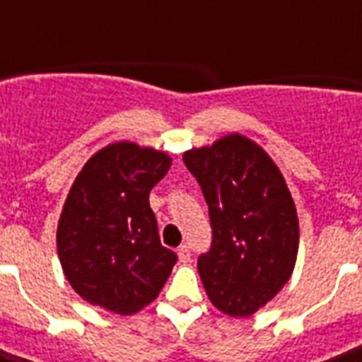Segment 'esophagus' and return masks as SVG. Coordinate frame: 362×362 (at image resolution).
<instances>
[{
	"mask_svg": "<svg viewBox=\"0 0 362 362\" xmlns=\"http://www.w3.org/2000/svg\"><path fill=\"white\" fill-rule=\"evenodd\" d=\"M178 259H180V263H187V261L192 259V250H189L187 244H182V246L178 247Z\"/></svg>",
	"mask_w": 362,
	"mask_h": 362,
	"instance_id": "esophagus-1",
	"label": "esophagus"
}]
</instances>
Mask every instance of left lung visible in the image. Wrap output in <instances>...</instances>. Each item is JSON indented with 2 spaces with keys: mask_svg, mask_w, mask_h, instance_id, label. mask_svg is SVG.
<instances>
[{
  "mask_svg": "<svg viewBox=\"0 0 362 362\" xmlns=\"http://www.w3.org/2000/svg\"><path fill=\"white\" fill-rule=\"evenodd\" d=\"M209 204L212 244L197 269L210 303L247 317L276 297L293 272L298 218L274 161L246 136L227 135L184 153Z\"/></svg>",
  "mask_w": 362,
  "mask_h": 362,
  "instance_id": "obj_1",
  "label": "left lung"
}]
</instances>
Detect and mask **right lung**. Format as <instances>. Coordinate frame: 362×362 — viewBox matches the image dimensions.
<instances>
[{"label":"right lung","instance_id":"right-lung-1","mask_svg":"<svg viewBox=\"0 0 362 362\" xmlns=\"http://www.w3.org/2000/svg\"><path fill=\"white\" fill-rule=\"evenodd\" d=\"M170 158L135 142H115L82 167L58 223V255L84 300L133 314L163 289L176 253L161 246L150 192Z\"/></svg>","mask_w":362,"mask_h":362}]
</instances>
